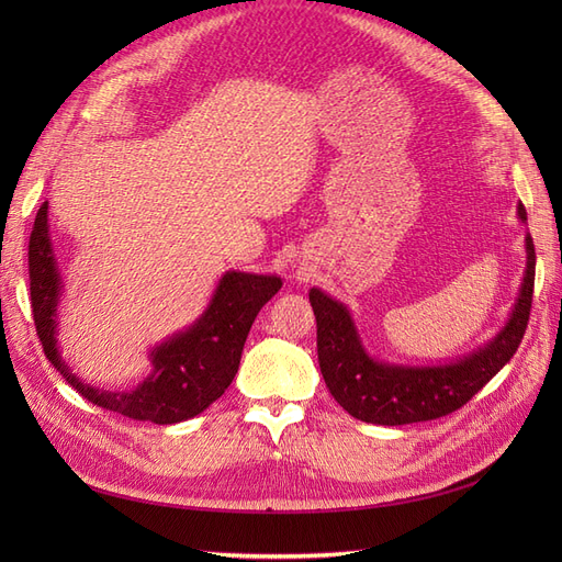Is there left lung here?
<instances>
[{
    "label": "left lung",
    "mask_w": 562,
    "mask_h": 562,
    "mask_svg": "<svg viewBox=\"0 0 562 562\" xmlns=\"http://www.w3.org/2000/svg\"><path fill=\"white\" fill-rule=\"evenodd\" d=\"M516 215L527 225L522 203ZM527 262L514 310L487 342L446 363H394L372 356L363 345L356 321L345 302L312 288L310 302L316 316V347L321 375L333 398L368 424L401 427L454 413L512 361L527 328L535 288V244L525 232Z\"/></svg>",
    "instance_id": "obj_1"
}]
</instances>
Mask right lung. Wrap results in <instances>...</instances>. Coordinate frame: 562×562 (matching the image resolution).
I'll list each match as a JSON object with an SVG mask.
<instances>
[{"mask_svg":"<svg viewBox=\"0 0 562 562\" xmlns=\"http://www.w3.org/2000/svg\"><path fill=\"white\" fill-rule=\"evenodd\" d=\"M30 297L46 359L83 398L138 422L178 424L192 419L225 394L239 370L255 316L283 285L277 274L229 269L196 321L149 349L151 372L131 391H110L81 382L58 347V310L65 281L50 241L48 201L30 234Z\"/></svg>","mask_w":562,"mask_h":562,"instance_id":"add662e5","label":"right lung"}]
</instances>
